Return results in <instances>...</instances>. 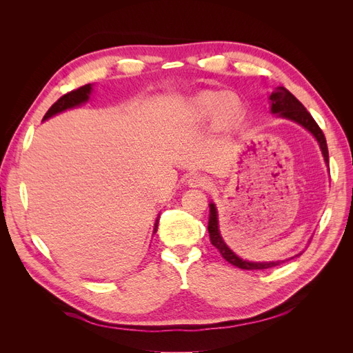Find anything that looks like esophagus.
Returning <instances> with one entry per match:
<instances>
[{"label":"esophagus","mask_w":353,"mask_h":353,"mask_svg":"<svg viewBox=\"0 0 353 353\" xmlns=\"http://www.w3.org/2000/svg\"><path fill=\"white\" fill-rule=\"evenodd\" d=\"M187 184L188 187H193V188H203V190H208L212 187V181L205 176V175H200V174H194L188 176L187 179Z\"/></svg>","instance_id":"34e87169"}]
</instances>
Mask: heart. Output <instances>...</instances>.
<instances>
[{
  "instance_id": "b5f03b06",
  "label": "heart",
  "mask_w": 353,
  "mask_h": 353,
  "mask_svg": "<svg viewBox=\"0 0 353 353\" xmlns=\"http://www.w3.org/2000/svg\"><path fill=\"white\" fill-rule=\"evenodd\" d=\"M244 112V101L236 91L200 90L183 103L179 121L184 125H201L212 119L216 131L228 130Z\"/></svg>"
}]
</instances>
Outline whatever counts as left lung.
<instances>
[{
	"label": "left lung",
	"instance_id": "8db88e82",
	"mask_svg": "<svg viewBox=\"0 0 353 353\" xmlns=\"http://www.w3.org/2000/svg\"><path fill=\"white\" fill-rule=\"evenodd\" d=\"M270 103H271V113L276 114L279 117H283V119H288L292 122H296L301 126H303L306 131L311 132L315 140L319 144V148H321V153L324 156V162L328 166V148H327V141L325 137L321 131V128L318 126V123L314 121V117L311 116L305 108L303 104L299 101L294 95L285 90L284 87H276L272 94L270 95ZM210 210H209V223H208V230H209V237H210V243L215 245V248L221 252L222 258L228 261L231 265L237 266V268L241 270H248V271H253V270H268L272 268V266L280 265L285 261H274V262H250V261H244L241 259L240 256H237L234 253L227 243L223 241L221 232H219V221H218V210L215 203L210 201L209 205ZM302 253H297L294 256H292L290 259L297 258ZM288 261V259H287Z\"/></svg>",
	"mask_w": 353,
	"mask_h": 353
}]
</instances>
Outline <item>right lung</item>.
<instances>
[{
    "instance_id": "1",
    "label": "right lung",
    "mask_w": 353,
    "mask_h": 353,
    "mask_svg": "<svg viewBox=\"0 0 353 353\" xmlns=\"http://www.w3.org/2000/svg\"><path fill=\"white\" fill-rule=\"evenodd\" d=\"M91 92H92V83H87V85H83V87H81L78 90H73V91L65 94L63 97H60L54 104L51 105L42 121H47V119H50V117L56 116L57 113H61V112H65L68 109L78 108V105L87 103L91 97ZM157 225H159V216L154 222L153 234L157 231Z\"/></svg>"
}]
</instances>
